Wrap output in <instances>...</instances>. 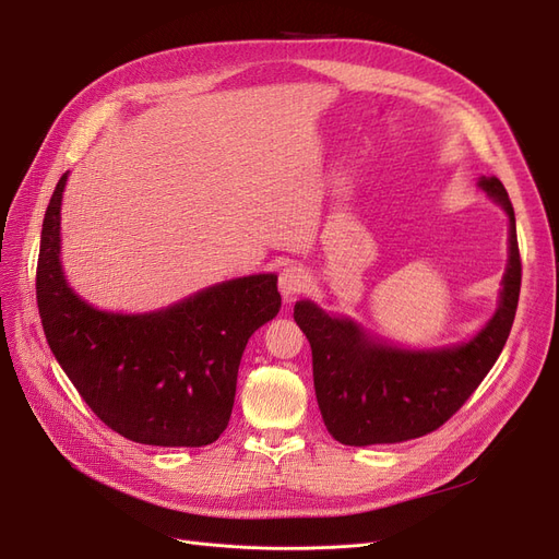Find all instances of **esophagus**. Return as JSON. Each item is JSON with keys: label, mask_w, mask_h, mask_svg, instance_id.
<instances>
[{"label": "esophagus", "mask_w": 559, "mask_h": 559, "mask_svg": "<svg viewBox=\"0 0 559 559\" xmlns=\"http://www.w3.org/2000/svg\"><path fill=\"white\" fill-rule=\"evenodd\" d=\"M308 273L302 265H286L280 273V292L286 300H292L300 292L308 289Z\"/></svg>", "instance_id": "34e87169"}]
</instances>
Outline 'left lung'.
<instances>
[{
    "label": "left lung",
    "mask_w": 559,
    "mask_h": 559,
    "mask_svg": "<svg viewBox=\"0 0 559 559\" xmlns=\"http://www.w3.org/2000/svg\"><path fill=\"white\" fill-rule=\"evenodd\" d=\"M509 214V267L499 310L468 343L411 352L378 343L354 321L335 319L300 300L294 319L312 347V378L321 417L343 445L401 443L443 427L495 366L518 310L522 263L515 212L497 177L478 181Z\"/></svg>",
    "instance_id": "8db88e82"
}]
</instances>
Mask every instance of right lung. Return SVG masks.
I'll return each instance as SVG.
<instances>
[{
    "label": "right lung",
    "instance_id": "right-lung-1",
    "mask_svg": "<svg viewBox=\"0 0 559 559\" xmlns=\"http://www.w3.org/2000/svg\"><path fill=\"white\" fill-rule=\"evenodd\" d=\"M67 173L46 207L37 306L50 352L81 399L134 443L200 448L228 427L242 352L280 312L277 275L210 286L148 314L103 312L81 300L60 267Z\"/></svg>",
    "mask_w": 559,
    "mask_h": 559
}]
</instances>
